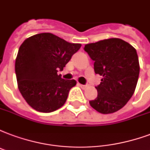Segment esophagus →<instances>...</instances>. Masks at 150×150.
<instances>
[{
	"label": "esophagus",
	"instance_id": "34e87169",
	"mask_svg": "<svg viewBox=\"0 0 150 150\" xmlns=\"http://www.w3.org/2000/svg\"><path fill=\"white\" fill-rule=\"evenodd\" d=\"M78 86H80V87L81 88H85L87 87V85H84V84H80V83H78Z\"/></svg>",
	"mask_w": 150,
	"mask_h": 150
}]
</instances>
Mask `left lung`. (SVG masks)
Returning a JSON list of instances; mask_svg holds the SVG:
<instances>
[{"mask_svg": "<svg viewBox=\"0 0 150 150\" xmlns=\"http://www.w3.org/2000/svg\"><path fill=\"white\" fill-rule=\"evenodd\" d=\"M94 61V70L103 76L97 97L89 101L101 114H111L123 108L138 83L140 66L137 51L130 43L118 38L103 39L84 46Z\"/></svg>", "mask_w": 150, "mask_h": 150, "instance_id": "1", "label": "left lung"}]
</instances>
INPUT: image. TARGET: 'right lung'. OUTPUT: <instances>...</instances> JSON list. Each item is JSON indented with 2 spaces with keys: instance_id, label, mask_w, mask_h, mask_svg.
<instances>
[{
  "instance_id": "1",
  "label": "right lung",
  "mask_w": 150,
  "mask_h": 150,
  "mask_svg": "<svg viewBox=\"0 0 150 150\" xmlns=\"http://www.w3.org/2000/svg\"><path fill=\"white\" fill-rule=\"evenodd\" d=\"M81 43H70L51 33H40L24 40L16 58L18 88L26 102L40 112L62 108L75 80L62 79L63 68Z\"/></svg>"
}]
</instances>
